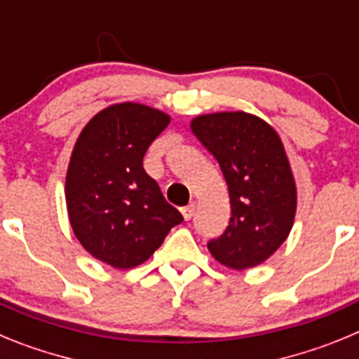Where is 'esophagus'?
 <instances>
[{"mask_svg":"<svg viewBox=\"0 0 359 359\" xmlns=\"http://www.w3.org/2000/svg\"><path fill=\"white\" fill-rule=\"evenodd\" d=\"M194 210H196V205H194V203H190V205H187V207H183V208H182L183 217H185L187 221H189V219H192V215H194Z\"/></svg>","mask_w":359,"mask_h":359,"instance_id":"esophagus-1","label":"esophagus"}]
</instances>
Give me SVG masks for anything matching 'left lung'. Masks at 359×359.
I'll use <instances>...</instances> for the list:
<instances>
[{
	"instance_id": "obj_1",
	"label": "left lung",
	"mask_w": 359,
	"mask_h": 359,
	"mask_svg": "<svg viewBox=\"0 0 359 359\" xmlns=\"http://www.w3.org/2000/svg\"><path fill=\"white\" fill-rule=\"evenodd\" d=\"M190 128L219 163L230 194V223L208 241V250L228 268L261 264L290 236L297 210V189L280 138L243 111L198 116Z\"/></svg>"
}]
</instances>
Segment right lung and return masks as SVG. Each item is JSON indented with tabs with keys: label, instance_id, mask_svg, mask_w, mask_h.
Here are the masks:
<instances>
[{
	"label": "right lung",
	"instance_id": "right-lung-1",
	"mask_svg": "<svg viewBox=\"0 0 359 359\" xmlns=\"http://www.w3.org/2000/svg\"><path fill=\"white\" fill-rule=\"evenodd\" d=\"M169 116L116 104L82 129L66 174L69 223L81 244L113 268H135L156 252L183 215L144 170L149 145Z\"/></svg>",
	"mask_w": 359,
	"mask_h": 359
}]
</instances>
